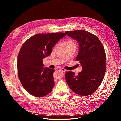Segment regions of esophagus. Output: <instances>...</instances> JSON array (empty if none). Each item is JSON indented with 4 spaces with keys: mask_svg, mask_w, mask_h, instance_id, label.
Masks as SVG:
<instances>
[{
    "mask_svg": "<svg viewBox=\"0 0 121 121\" xmlns=\"http://www.w3.org/2000/svg\"><path fill=\"white\" fill-rule=\"evenodd\" d=\"M60 69H61V71H62L63 72H65L66 71V70L65 69V68H60Z\"/></svg>",
    "mask_w": 121,
    "mask_h": 121,
    "instance_id": "esophagus-1",
    "label": "esophagus"
}]
</instances>
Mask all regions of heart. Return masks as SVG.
<instances>
[{"label": "heart", "instance_id": "obj_1", "mask_svg": "<svg viewBox=\"0 0 121 121\" xmlns=\"http://www.w3.org/2000/svg\"><path fill=\"white\" fill-rule=\"evenodd\" d=\"M73 44L75 45V43H74V42H73L71 41H68L66 43V45H73Z\"/></svg>", "mask_w": 121, "mask_h": 121}]
</instances>
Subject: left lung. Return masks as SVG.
Masks as SVG:
<instances>
[{
    "label": "left lung",
    "instance_id": "left-lung-1",
    "mask_svg": "<svg viewBox=\"0 0 121 121\" xmlns=\"http://www.w3.org/2000/svg\"><path fill=\"white\" fill-rule=\"evenodd\" d=\"M65 33L78 43L79 52L76 60L82 67L77 75L74 72H67L66 81L76 94L88 96L98 89L104 78L106 68L104 48L99 39L90 32L78 30Z\"/></svg>",
    "mask_w": 121,
    "mask_h": 121
}]
</instances>
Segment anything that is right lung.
<instances>
[{
  "mask_svg": "<svg viewBox=\"0 0 121 121\" xmlns=\"http://www.w3.org/2000/svg\"><path fill=\"white\" fill-rule=\"evenodd\" d=\"M66 34L63 32L36 34L22 45L18 56V76L31 95L42 97L52 90L54 69L44 67L43 59L50 55L55 44Z\"/></svg>",
  "mask_w": 121,
  "mask_h": 121,
  "instance_id": "1",
  "label": "right lung"
}]
</instances>
